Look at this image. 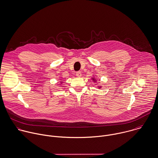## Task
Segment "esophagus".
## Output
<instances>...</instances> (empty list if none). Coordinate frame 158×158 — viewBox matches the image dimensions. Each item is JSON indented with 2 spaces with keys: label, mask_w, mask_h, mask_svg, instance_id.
<instances>
[{
  "label": "esophagus",
  "mask_w": 158,
  "mask_h": 158,
  "mask_svg": "<svg viewBox=\"0 0 158 158\" xmlns=\"http://www.w3.org/2000/svg\"><path fill=\"white\" fill-rule=\"evenodd\" d=\"M76 76H77V77H81V72H77L76 73Z\"/></svg>",
  "instance_id": "obj_1"
}]
</instances>
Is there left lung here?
Wrapping results in <instances>:
<instances>
[{"label":"left lung","mask_w":158,"mask_h":158,"mask_svg":"<svg viewBox=\"0 0 158 158\" xmlns=\"http://www.w3.org/2000/svg\"><path fill=\"white\" fill-rule=\"evenodd\" d=\"M92 78V80H93V81H94V82H95V83H96V82H97V80H96V78H95V77H92V78ZM101 87H102V86H98V88H99V89H100V88H101Z\"/></svg>","instance_id":"8db88e82"}]
</instances>
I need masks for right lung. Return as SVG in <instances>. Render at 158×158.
Wrapping results in <instances>:
<instances>
[{"instance_id":"right-lung-1","label":"right lung","mask_w":158,"mask_h":158,"mask_svg":"<svg viewBox=\"0 0 158 158\" xmlns=\"http://www.w3.org/2000/svg\"><path fill=\"white\" fill-rule=\"evenodd\" d=\"M62 81H60V84H62Z\"/></svg>"}]
</instances>
